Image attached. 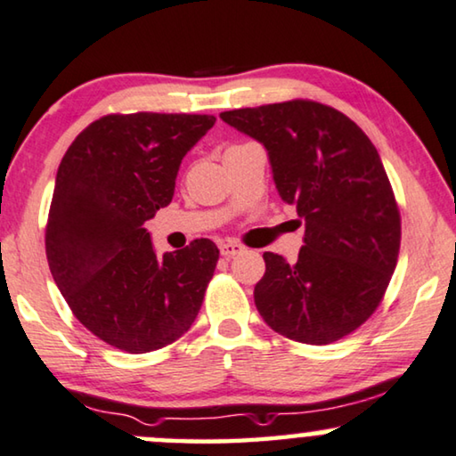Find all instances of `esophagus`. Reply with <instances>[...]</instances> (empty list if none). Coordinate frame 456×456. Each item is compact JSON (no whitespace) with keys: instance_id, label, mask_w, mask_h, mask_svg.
<instances>
[{"instance_id":"34e87169","label":"esophagus","mask_w":456,"mask_h":456,"mask_svg":"<svg viewBox=\"0 0 456 456\" xmlns=\"http://www.w3.org/2000/svg\"><path fill=\"white\" fill-rule=\"evenodd\" d=\"M242 250H244L242 244L234 242V240H226V242L220 244V253H222V256H226V259H230V256L240 255Z\"/></svg>"}]
</instances>
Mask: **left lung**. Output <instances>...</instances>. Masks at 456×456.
I'll return each mask as SVG.
<instances>
[{
	"mask_svg": "<svg viewBox=\"0 0 456 456\" xmlns=\"http://www.w3.org/2000/svg\"><path fill=\"white\" fill-rule=\"evenodd\" d=\"M269 151L281 200L305 220L298 261L263 253V321L283 338L327 346L370 319L397 265L401 214L368 135L327 104L288 102L220 115Z\"/></svg>",
	"mask_w": 456,
	"mask_h": 456,
	"instance_id": "obj_1",
	"label": "left lung"
}]
</instances>
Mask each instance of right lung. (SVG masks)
<instances>
[{
	"label": "right lung",
	"instance_id": "right-lung-1",
	"mask_svg": "<svg viewBox=\"0 0 456 456\" xmlns=\"http://www.w3.org/2000/svg\"><path fill=\"white\" fill-rule=\"evenodd\" d=\"M214 115H104L59 164L45 250L71 313L109 346L148 354L189 331L220 250L209 239L158 256L143 228L173 201L187 151Z\"/></svg>",
	"mask_w": 456,
	"mask_h": 456
}]
</instances>
